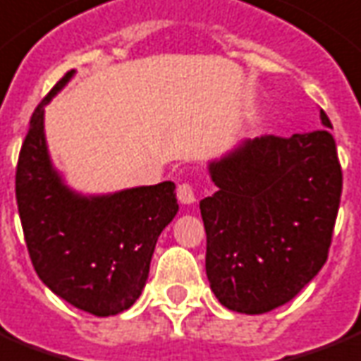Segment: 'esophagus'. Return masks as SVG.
Here are the masks:
<instances>
[{
	"label": "esophagus",
	"instance_id": "1",
	"mask_svg": "<svg viewBox=\"0 0 361 361\" xmlns=\"http://www.w3.org/2000/svg\"><path fill=\"white\" fill-rule=\"evenodd\" d=\"M178 199H180L181 204H192L197 197H195V189H192L189 183H183V185L178 187Z\"/></svg>",
	"mask_w": 361,
	"mask_h": 361
}]
</instances>
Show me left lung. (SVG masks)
I'll use <instances>...</instances> for the list:
<instances>
[{"label":"left lung","mask_w":361,"mask_h":361,"mask_svg":"<svg viewBox=\"0 0 361 361\" xmlns=\"http://www.w3.org/2000/svg\"><path fill=\"white\" fill-rule=\"evenodd\" d=\"M326 128L244 140L208 161L217 191L200 200L206 276L229 310L263 314L291 301L327 259L343 172Z\"/></svg>","instance_id":"8db88e82"}]
</instances>
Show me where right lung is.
I'll use <instances>...</instances> for the list:
<instances>
[{"label":"right lung","instance_id":"add662e5","mask_svg":"<svg viewBox=\"0 0 361 361\" xmlns=\"http://www.w3.org/2000/svg\"><path fill=\"white\" fill-rule=\"evenodd\" d=\"M75 75L68 71L30 119L16 166V204L43 284L94 316L130 309L142 295L155 244L180 210L174 181L87 195L52 164L45 107Z\"/></svg>","mask_w":361,"mask_h":361}]
</instances>
